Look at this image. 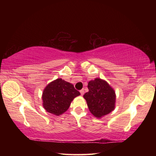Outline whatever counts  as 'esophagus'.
<instances>
[{"label": "esophagus", "mask_w": 156, "mask_h": 156, "mask_svg": "<svg viewBox=\"0 0 156 156\" xmlns=\"http://www.w3.org/2000/svg\"><path fill=\"white\" fill-rule=\"evenodd\" d=\"M80 94H81L82 96L84 94V89H82V90H80Z\"/></svg>", "instance_id": "obj_1"}]
</instances>
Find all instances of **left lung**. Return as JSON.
Segmentation results:
<instances>
[{"label":"left lung","mask_w":156,"mask_h":156,"mask_svg":"<svg viewBox=\"0 0 156 156\" xmlns=\"http://www.w3.org/2000/svg\"><path fill=\"white\" fill-rule=\"evenodd\" d=\"M89 91L84 98L89 111L94 117L101 118L114 110L116 95L113 88L101 78H95L88 84Z\"/></svg>","instance_id":"1"}]
</instances>
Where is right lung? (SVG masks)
<instances>
[{
  "label": "right lung",
  "instance_id": "obj_1",
  "mask_svg": "<svg viewBox=\"0 0 156 156\" xmlns=\"http://www.w3.org/2000/svg\"><path fill=\"white\" fill-rule=\"evenodd\" d=\"M80 94L73 84L58 78L45 88L42 94L43 106L48 112L60 115L68 110L73 99Z\"/></svg>",
  "mask_w": 156,
  "mask_h": 156
}]
</instances>
